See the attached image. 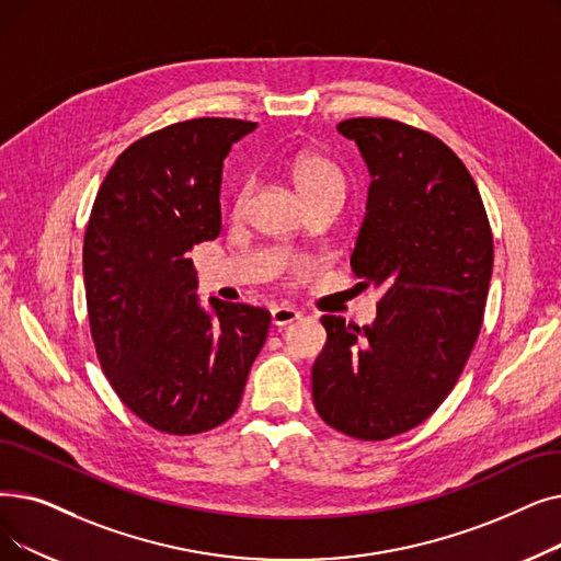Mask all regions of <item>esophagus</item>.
<instances>
[{
    "instance_id": "1",
    "label": "esophagus",
    "mask_w": 561,
    "mask_h": 561,
    "mask_svg": "<svg viewBox=\"0 0 561 561\" xmlns=\"http://www.w3.org/2000/svg\"><path fill=\"white\" fill-rule=\"evenodd\" d=\"M300 316L302 313L296 307H290V305H277V307L271 309V319H273L275 328H284L288 323H294V321L300 319Z\"/></svg>"
}]
</instances>
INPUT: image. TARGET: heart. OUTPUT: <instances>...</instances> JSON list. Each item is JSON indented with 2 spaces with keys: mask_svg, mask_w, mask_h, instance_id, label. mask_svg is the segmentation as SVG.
<instances>
[{
  "mask_svg": "<svg viewBox=\"0 0 561 561\" xmlns=\"http://www.w3.org/2000/svg\"><path fill=\"white\" fill-rule=\"evenodd\" d=\"M288 174L307 206L321 199L344 202L346 197V179L341 174V169L319 153H311V151L298 153L288 164ZM248 194H250L248 185H242L238 190L236 210H242V206H245Z\"/></svg>",
  "mask_w": 561,
  "mask_h": 561,
  "instance_id": "b5f03b06",
  "label": "heart"
}]
</instances>
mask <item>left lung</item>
Here are the masks:
<instances>
[{
    "mask_svg": "<svg viewBox=\"0 0 561 561\" xmlns=\"http://www.w3.org/2000/svg\"><path fill=\"white\" fill-rule=\"evenodd\" d=\"M336 130L357 144L371 176L351 265L382 298L371 325L323 316L311 397L328 426L387 440L431 417L466 367L493 233L477 183L437 137L392 118H348Z\"/></svg>",
    "mask_w": 561,
    "mask_h": 561,
    "instance_id": "8db88e82",
    "label": "left lung"
}]
</instances>
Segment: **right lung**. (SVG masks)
I'll return each instance as SVG.
<instances>
[{
	"mask_svg": "<svg viewBox=\"0 0 561 561\" xmlns=\"http://www.w3.org/2000/svg\"><path fill=\"white\" fill-rule=\"evenodd\" d=\"M256 128L192 118L121 153L84 233L91 336L118 399L156 431L225 424L271 328V311L197 296L190 250L222 229L220 185L231 146Z\"/></svg>",
	"mask_w": 561,
	"mask_h": 561,
	"instance_id": "add662e5",
	"label": "right lung"
}]
</instances>
